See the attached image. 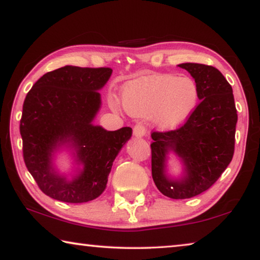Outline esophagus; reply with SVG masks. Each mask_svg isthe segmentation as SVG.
Returning a JSON list of instances; mask_svg holds the SVG:
<instances>
[{
  "instance_id": "34e87169",
  "label": "esophagus",
  "mask_w": 260,
  "mask_h": 260,
  "mask_svg": "<svg viewBox=\"0 0 260 260\" xmlns=\"http://www.w3.org/2000/svg\"><path fill=\"white\" fill-rule=\"evenodd\" d=\"M147 133V128L146 126H143L142 124H136L133 128V134L136 136V138H142V136L146 135Z\"/></svg>"
}]
</instances>
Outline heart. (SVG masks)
<instances>
[{
	"instance_id": "obj_1",
	"label": "heart",
	"mask_w": 260,
	"mask_h": 260,
	"mask_svg": "<svg viewBox=\"0 0 260 260\" xmlns=\"http://www.w3.org/2000/svg\"><path fill=\"white\" fill-rule=\"evenodd\" d=\"M122 105L138 117L152 116L160 128H175L183 124L199 102V87L191 78L171 74L147 76L127 83Z\"/></svg>"
}]
</instances>
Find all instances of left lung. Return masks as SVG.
<instances>
[{
  "mask_svg": "<svg viewBox=\"0 0 260 260\" xmlns=\"http://www.w3.org/2000/svg\"><path fill=\"white\" fill-rule=\"evenodd\" d=\"M199 87L200 103L179 128L152 132L151 173L162 195L184 200L212 186L232 161L235 147L237 111L232 86L218 69L183 63ZM173 151L185 165L181 179L165 174L167 153Z\"/></svg>",
  "mask_w": 260,
  "mask_h": 260,
  "instance_id": "8db88e82",
  "label": "left lung"
}]
</instances>
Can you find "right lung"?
Listing matches in <instances>:
<instances>
[{
  "instance_id": "right-lung-1",
  "label": "right lung",
  "mask_w": 260,
  "mask_h": 260,
  "mask_svg": "<svg viewBox=\"0 0 260 260\" xmlns=\"http://www.w3.org/2000/svg\"><path fill=\"white\" fill-rule=\"evenodd\" d=\"M110 68L67 67L34 83L23 105L20 135L28 172L42 192L67 203L93 201L104 191L114 158L131 139V127L107 131L93 125L101 108L99 90L111 77ZM61 145L75 149L84 169L68 180L52 165Z\"/></svg>"
}]
</instances>
